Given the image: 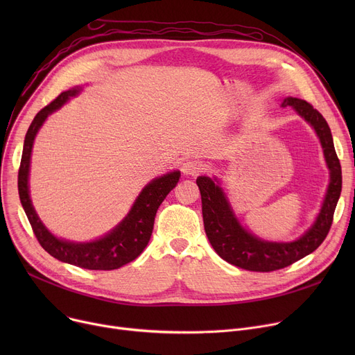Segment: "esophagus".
I'll return each mask as SVG.
<instances>
[{
	"mask_svg": "<svg viewBox=\"0 0 355 355\" xmlns=\"http://www.w3.org/2000/svg\"><path fill=\"white\" fill-rule=\"evenodd\" d=\"M202 170V164L197 159H187L181 165V171L184 175H198Z\"/></svg>",
	"mask_w": 355,
	"mask_h": 355,
	"instance_id": "34e87169",
	"label": "esophagus"
}]
</instances>
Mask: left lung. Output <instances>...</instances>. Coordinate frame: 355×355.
<instances>
[{
    "label": "left lung",
    "mask_w": 355,
    "mask_h": 355,
    "mask_svg": "<svg viewBox=\"0 0 355 355\" xmlns=\"http://www.w3.org/2000/svg\"><path fill=\"white\" fill-rule=\"evenodd\" d=\"M282 106H291L304 118L320 138L324 158L329 170V184L321 210L311 227L292 241H268L254 236L241 226L229 198L214 177L201 175L197 185L201 194L204 230L216 253L226 262L253 272H272L286 268L308 256L325 240L334 218V211L341 194V165L334 148L331 129L318 110L306 101L285 98Z\"/></svg>",
    "instance_id": "8db88e82"
}]
</instances>
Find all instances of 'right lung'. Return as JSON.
<instances>
[{"label":"right lung","mask_w":355,"mask_h":355,"mask_svg":"<svg viewBox=\"0 0 355 355\" xmlns=\"http://www.w3.org/2000/svg\"><path fill=\"white\" fill-rule=\"evenodd\" d=\"M80 92L82 87L76 86L60 93L33 119L26 134L20 170H18V194H20L21 206L27 214L37 240L49 254L60 260V262L83 269L114 270L132 262L144 252L153 234L157 210L168 193L177 185L181 173L173 171L149 181L119 225L96 240L70 241L54 236L43 225L30 198L28 175L33 144L47 116L51 115L54 110L60 109L70 98L78 96Z\"/></svg>","instance_id":"add662e5"}]
</instances>
